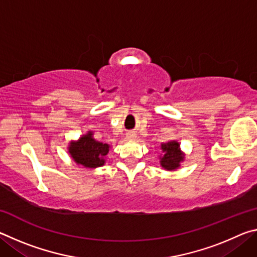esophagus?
I'll return each mask as SVG.
<instances>
[{
  "mask_svg": "<svg viewBox=\"0 0 257 257\" xmlns=\"http://www.w3.org/2000/svg\"><path fill=\"white\" fill-rule=\"evenodd\" d=\"M136 134H135L134 132H129V133H127V138L129 139V141H135V139H136Z\"/></svg>",
  "mask_w": 257,
  "mask_h": 257,
  "instance_id": "34e87169",
  "label": "esophagus"
}]
</instances>
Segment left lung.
I'll list each match as a JSON object with an SVG mask.
<instances>
[{
  "label": "left lung",
  "instance_id": "8db88e82",
  "mask_svg": "<svg viewBox=\"0 0 257 257\" xmlns=\"http://www.w3.org/2000/svg\"><path fill=\"white\" fill-rule=\"evenodd\" d=\"M163 151V156L161 158V165L165 170H175L179 167V163L184 160L181 152L179 150V144L177 142H168L161 145Z\"/></svg>",
  "mask_w": 257,
  "mask_h": 257
}]
</instances>
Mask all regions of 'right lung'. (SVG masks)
Here are the masks:
<instances>
[{"label": "right lung", "instance_id": "right-lung-1", "mask_svg": "<svg viewBox=\"0 0 257 257\" xmlns=\"http://www.w3.org/2000/svg\"><path fill=\"white\" fill-rule=\"evenodd\" d=\"M108 147L107 144L95 141L93 134L89 132L69 146V153L76 163L86 168H97L105 162L104 158L108 153Z\"/></svg>", "mask_w": 257, "mask_h": 257}]
</instances>
